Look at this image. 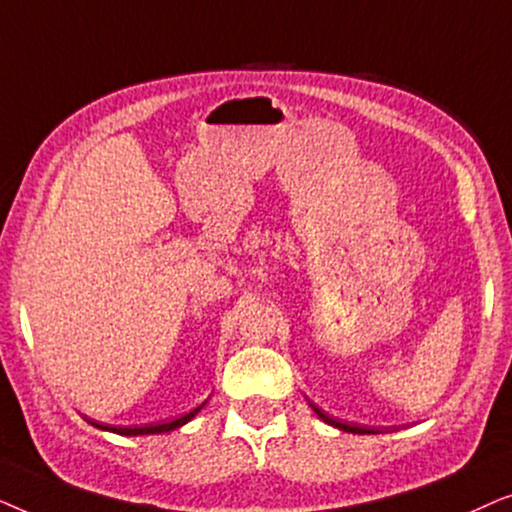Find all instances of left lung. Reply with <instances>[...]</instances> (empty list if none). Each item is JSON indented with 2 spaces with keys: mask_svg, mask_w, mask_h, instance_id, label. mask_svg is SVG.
Here are the masks:
<instances>
[{
  "mask_svg": "<svg viewBox=\"0 0 512 512\" xmlns=\"http://www.w3.org/2000/svg\"><path fill=\"white\" fill-rule=\"evenodd\" d=\"M310 408L317 412L319 419H324L326 424H331V426H335V429H340V431H347V433H377V429H370V426H356V424H347V422H340V419L328 417L326 412L321 410V408H317V405H314L312 401H310Z\"/></svg>",
  "mask_w": 512,
  "mask_h": 512,
  "instance_id": "1",
  "label": "left lung"
}]
</instances>
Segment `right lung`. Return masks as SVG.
<instances>
[{
	"mask_svg": "<svg viewBox=\"0 0 512 512\" xmlns=\"http://www.w3.org/2000/svg\"><path fill=\"white\" fill-rule=\"evenodd\" d=\"M207 403V401H205ZM205 403L198 405V408L186 412L184 417L174 419V422H165V424H153V426H135V429H121V426H104V424H97V422H88L95 426V429H102V431H111V433H118V436H151V433H170L174 429H179V426H184L186 422H191V419L198 415V412L205 408Z\"/></svg>",
	"mask_w": 512,
	"mask_h": 512,
	"instance_id": "right-lung-1",
	"label": "right lung"
}]
</instances>
